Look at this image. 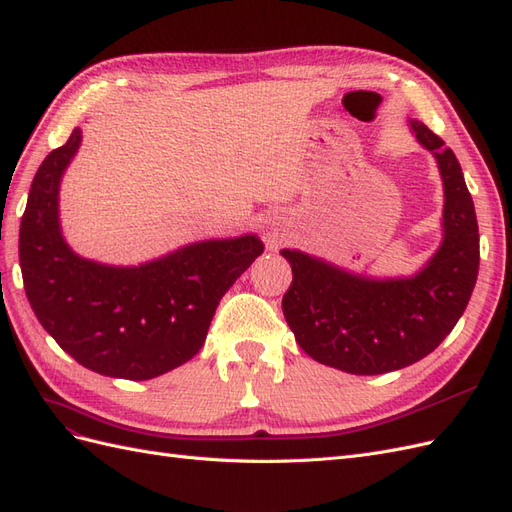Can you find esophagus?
Masks as SVG:
<instances>
[{
  "instance_id": "34e87169",
  "label": "esophagus",
  "mask_w": 512,
  "mask_h": 512,
  "mask_svg": "<svg viewBox=\"0 0 512 512\" xmlns=\"http://www.w3.org/2000/svg\"><path fill=\"white\" fill-rule=\"evenodd\" d=\"M267 228H269L267 235H269L271 243H275L277 239L284 235V220L280 218V215H271L269 222H267Z\"/></svg>"
}]
</instances>
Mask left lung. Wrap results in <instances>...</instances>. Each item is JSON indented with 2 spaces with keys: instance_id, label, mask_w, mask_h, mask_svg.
<instances>
[{
  "instance_id": "8db88e82",
  "label": "left lung",
  "mask_w": 512,
  "mask_h": 512,
  "mask_svg": "<svg viewBox=\"0 0 512 512\" xmlns=\"http://www.w3.org/2000/svg\"><path fill=\"white\" fill-rule=\"evenodd\" d=\"M408 126L433 153L444 185L442 243L414 275L371 277L305 254L282 250L292 284L282 309L297 344L314 361L354 376L408 367L453 331L478 275V224L455 153L423 121Z\"/></svg>"
}]
</instances>
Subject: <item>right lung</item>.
Listing matches in <instances>:
<instances>
[{
	"label": "right lung",
	"instance_id": "add662e5",
	"mask_svg": "<svg viewBox=\"0 0 512 512\" xmlns=\"http://www.w3.org/2000/svg\"><path fill=\"white\" fill-rule=\"evenodd\" d=\"M81 141L74 128L32 181L19 232L27 299L76 363L108 378H158L203 348L215 307L265 245L256 235L207 239L138 267L79 256L61 232L59 183Z\"/></svg>",
	"mask_w": 512,
	"mask_h": 512
}]
</instances>
